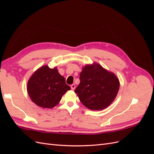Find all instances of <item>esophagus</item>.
I'll return each mask as SVG.
<instances>
[{
	"instance_id": "obj_1",
	"label": "esophagus",
	"mask_w": 154,
	"mask_h": 154,
	"mask_svg": "<svg viewBox=\"0 0 154 154\" xmlns=\"http://www.w3.org/2000/svg\"><path fill=\"white\" fill-rule=\"evenodd\" d=\"M71 88L72 90H74V89H75V88H76V86L74 84H72V85H71Z\"/></svg>"
}]
</instances>
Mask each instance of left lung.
Masks as SVG:
<instances>
[{
    "label": "left lung",
    "mask_w": 154,
    "mask_h": 154,
    "mask_svg": "<svg viewBox=\"0 0 154 154\" xmlns=\"http://www.w3.org/2000/svg\"><path fill=\"white\" fill-rule=\"evenodd\" d=\"M80 80L74 92L83 105L92 110L106 108L116 98L119 88L115 74L97 63L83 67Z\"/></svg>",
    "instance_id": "1"
}]
</instances>
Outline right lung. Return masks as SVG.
<instances>
[{"mask_svg":"<svg viewBox=\"0 0 154 154\" xmlns=\"http://www.w3.org/2000/svg\"><path fill=\"white\" fill-rule=\"evenodd\" d=\"M71 89L57 67H41L32 74L27 82V90L31 100L42 108L52 109L57 105L62 96Z\"/></svg>","mask_w":154,"mask_h":154,"instance_id":"right-lung-1","label":"right lung"}]
</instances>
